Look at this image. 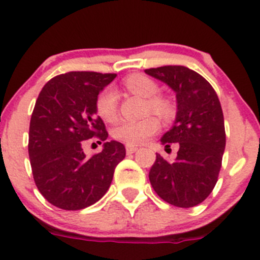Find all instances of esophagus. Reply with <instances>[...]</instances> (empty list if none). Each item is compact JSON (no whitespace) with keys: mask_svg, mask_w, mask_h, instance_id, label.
<instances>
[{"mask_svg":"<svg viewBox=\"0 0 260 260\" xmlns=\"http://www.w3.org/2000/svg\"><path fill=\"white\" fill-rule=\"evenodd\" d=\"M138 150V147L137 145H130V144H126V153L127 154H133V153H135Z\"/></svg>","mask_w":260,"mask_h":260,"instance_id":"1","label":"esophagus"}]
</instances>
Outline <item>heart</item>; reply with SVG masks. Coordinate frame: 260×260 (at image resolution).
I'll return each instance as SVG.
<instances>
[{
  "label": "heart",
  "mask_w": 260,
  "mask_h": 260,
  "mask_svg": "<svg viewBox=\"0 0 260 260\" xmlns=\"http://www.w3.org/2000/svg\"><path fill=\"white\" fill-rule=\"evenodd\" d=\"M123 85L130 93L147 98V112H154L165 118L174 115L172 103L165 97L158 95L159 86L153 79L142 74H134L123 80ZM95 108L101 117L107 122H115L117 118L118 100L113 88H105L95 101ZM159 130V121L154 116H147L139 121H122L113 128L112 135L118 142L130 145H139L147 142Z\"/></svg>",
  "instance_id": "obj_1"
}]
</instances>
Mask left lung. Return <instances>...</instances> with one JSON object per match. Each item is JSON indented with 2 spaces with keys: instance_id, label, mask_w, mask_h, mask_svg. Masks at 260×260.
Returning <instances> with one entry per match:
<instances>
[{
  "instance_id": "8db88e82",
  "label": "left lung",
  "mask_w": 260,
  "mask_h": 260,
  "mask_svg": "<svg viewBox=\"0 0 260 260\" xmlns=\"http://www.w3.org/2000/svg\"><path fill=\"white\" fill-rule=\"evenodd\" d=\"M145 73L176 93L177 113L160 143L179 147L174 162L157 154L149 181L158 197L180 208L206 200L218 180L226 147L223 112L213 86L185 66H160Z\"/></svg>"
}]
</instances>
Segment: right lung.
<instances>
[{
	"label": "right lung",
	"instance_id": "obj_1",
	"mask_svg": "<svg viewBox=\"0 0 260 260\" xmlns=\"http://www.w3.org/2000/svg\"><path fill=\"white\" fill-rule=\"evenodd\" d=\"M116 74L71 71L52 78L41 90L29 126V158L41 194L57 208L78 211L107 192L123 144L111 140L86 157L84 140L108 138L95 101Z\"/></svg>",
	"mask_w": 260,
	"mask_h": 260
}]
</instances>
